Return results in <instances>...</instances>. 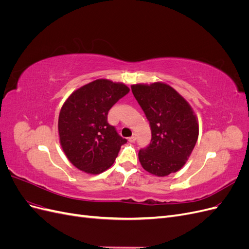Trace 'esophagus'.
Here are the masks:
<instances>
[{
    "label": "esophagus",
    "instance_id": "obj_1",
    "mask_svg": "<svg viewBox=\"0 0 249 249\" xmlns=\"http://www.w3.org/2000/svg\"><path fill=\"white\" fill-rule=\"evenodd\" d=\"M135 140H136V137H135V136H132V137H130V138H129V141H130L131 143L135 142Z\"/></svg>",
    "mask_w": 249,
    "mask_h": 249
}]
</instances>
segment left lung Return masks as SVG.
<instances>
[{
  "instance_id": "obj_1",
  "label": "left lung",
  "mask_w": 249,
  "mask_h": 249,
  "mask_svg": "<svg viewBox=\"0 0 249 249\" xmlns=\"http://www.w3.org/2000/svg\"><path fill=\"white\" fill-rule=\"evenodd\" d=\"M131 88L152 129L149 145L138 153L143 169L156 177L178 171L198 138V120L190 104L163 82Z\"/></svg>"
}]
</instances>
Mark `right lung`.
Wrapping results in <instances>:
<instances>
[{
	"instance_id": "1",
	"label": "right lung",
	"mask_w": 249,
	"mask_h": 249,
	"mask_svg": "<svg viewBox=\"0 0 249 249\" xmlns=\"http://www.w3.org/2000/svg\"><path fill=\"white\" fill-rule=\"evenodd\" d=\"M129 91L124 83L97 79L67 97L60 110L58 133L63 152L74 167L99 175L112 166L126 139L108 124L107 115Z\"/></svg>"
}]
</instances>
